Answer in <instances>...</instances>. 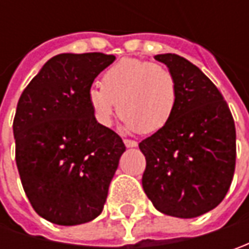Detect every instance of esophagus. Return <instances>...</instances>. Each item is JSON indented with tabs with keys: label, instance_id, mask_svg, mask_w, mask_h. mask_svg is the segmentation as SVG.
Returning <instances> with one entry per match:
<instances>
[{
	"label": "esophagus",
	"instance_id": "34e87169",
	"mask_svg": "<svg viewBox=\"0 0 249 249\" xmlns=\"http://www.w3.org/2000/svg\"><path fill=\"white\" fill-rule=\"evenodd\" d=\"M123 142H124V145H126L127 148H134V147H137V142L133 141V140H123Z\"/></svg>",
	"mask_w": 249,
	"mask_h": 249
}]
</instances>
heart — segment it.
Segmentation results:
<instances>
[{
    "instance_id": "heart-1",
    "label": "heart",
    "mask_w": 249,
    "mask_h": 249,
    "mask_svg": "<svg viewBox=\"0 0 249 249\" xmlns=\"http://www.w3.org/2000/svg\"><path fill=\"white\" fill-rule=\"evenodd\" d=\"M87 101L102 126H110L119 109L124 130L155 133L163 129L175 113L177 83L165 66L124 58L104 73L101 87H90Z\"/></svg>"
}]
</instances>
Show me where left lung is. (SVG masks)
<instances>
[{
	"mask_svg": "<svg viewBox=\"0 0 249 249\" xmlns=\"http://www.w3.org/2000/svg\"><path fill=\"white\" fill-rule=\"evenodd\" d=\"M177 83V104L163 129L139 144L147 160L142 188L159 212L191 219L227 194L235 167V126L229 105L199 68L176 53L154 56Z\"/></svg>",
	"mask_w": 249,
	"mask_h": 249,
	"instance_id": "left-lung-1",
	"label": "left lung"
}]
</instances>
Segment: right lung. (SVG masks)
<instances>
[{
  "mask_svg": "<svg viewBox=\"0 0 249 249\" xmlns=\"http://www.w3.org/2000/svg\"><path fill=\"white\" fill-rule=\"evenodd\" d=\"M115 59L101 53L55 55L19 98L16 165L34 211L51 223L82 225L104 209L126 147L95 120L87 92Z\"/></svg>",
  "mask_w": 249,
  "mask_h": 249,
  "instance_id": "obj_1",
  "label": "right lung"
}]
</instances>
